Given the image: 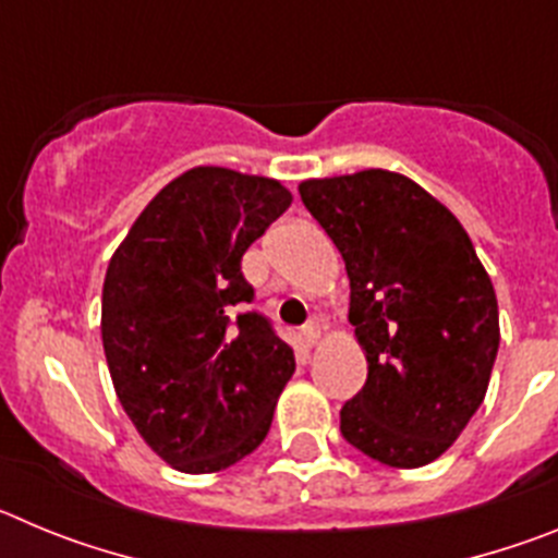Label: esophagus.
Instances as JSON below:
<instances>
[{
    "mask_svg": "<svg viewBox=\"0 0 558 558\" xmlns=\"http://www.w3.org/2000/svg\"><path fill=\"white\" fill-rule=\"evenodd\" d=\"M302 338L307 347H315V343H318V338H322V327H318V322H310L307 327L302 329Z\"/></svg>",
    "mask_w": 558,
    "mask_h": 558,
    "instance_id": "34e87169",
    "label": "esophagus"
}]
</instances>
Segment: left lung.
<instances>
[{
    "label": "left lung",
    "instance_id": "obj_1",
    "mask_svg": "<svg viewBox=\"0 0 558 558\" xmlns=\"http://www.w3.org/2000/svg\"><path fill=\"white\" fill-rule=\"evenodd\" d=\"M349 274L368 377L340 433L397 470L436 461L489 388L500 347L492 279L458 218L408 175L360 170L299 184Z\"/></svg>",
    "mask_w": 558,
    "mask_h": 558
}]
</instances>
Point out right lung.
Segmentation results:
<instances>
[{
    "label": "right lung",
    "instance_id": "right-lung-1",
    "mask_svg": "<svg viewBox=\"0 0 558 558\" xmlns=\"http://www.w3.org/2000/svg\"><path fill=\"white\" fill-rule=\"evenodd\" d=\"M293 195L263 175L192 167L145 206L102 282L113 391L147 447L190 475L263 445L293 349L254 302L240 263Z\"/></svg>",
    "mask_w": 558,
    "mask_h": 558
}]
</instances>
